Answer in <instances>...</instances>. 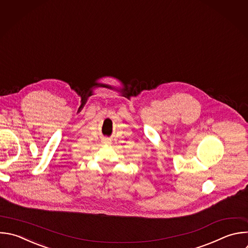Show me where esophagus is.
<instances>
[{"label":"esophagus","instance_id":"34e87169","mask_svg":"<svg viewBox=\"0 0 248 248\" xmlns=\"http://www.w3.org/2000/svg\"><path fill=\"white\" fill-rule=\"evenodd\" d=\"M104 142H105V143H109V142H110V139H109V138H105V139H104Z\"/></svg>","mask_w":248,"mask_h":248}]
</instances>
